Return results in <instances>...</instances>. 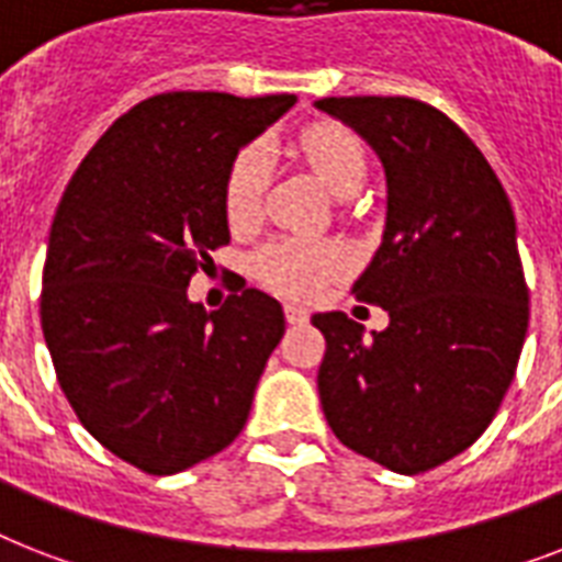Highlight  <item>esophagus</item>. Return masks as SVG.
<instances>
[{"label":"esophagus","mask_w":562,"mask_h":562,"mask_svg":"<svg viewBox=\"0 0 562 562\" xmlns=\"http://www.w3.org/2000/svg\"><path fill=\"white\" fill-rule=\"evenodd\" d=\"M285 321L289 324H306L308 312L300 303H285Z\"/></svg>","instance_id":"obj_1"}]
</instances>
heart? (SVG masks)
I'll return each instance as SVG.
<instances>
[{
  "label": "heart",
  "instance_id": "b5f03b06",
  "mask_svg": "<svg viewBox=\"0 0 562 562\" xmlns=\"http://www.w3.org/2000/svg\"><path fill=\"white\" fill-rule=\"evenodd\" d=\"M297 148L303 160L315 169V175L338 198H350L359 192L364 180V148L350 127L335 122L308 125L297 136ZM265 151L259 145H247L233 157L224 178V212L233 224H247L256 218L262 203ZM347 268V254L333 241H297L282 238L271 241L254 256V273L268 289L291 294V297H312L326 280H333Z\"/></svg>",
  "mask_w": 562,
  "mask_h": 562
}]
</instances>
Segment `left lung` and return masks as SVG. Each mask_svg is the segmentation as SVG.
Returning <instances> with one entry per match:
<instances>
[{
	"label": "left lung",
	"mask_w": 562,
	"mask_h": 562,
	"mask_svg": "<svg viewBox=\"0 0 562 562\" xmlns=\"http://www.w3.org/2000/svg\"><path fill=\"white\" fill-rule=\"evenodd\" d=\"M370 143L387 178V221L352 294L391 324L364 341L344 312L315 315L317 391L347 449L419 475L470 449L514 382L528 285L507 192L470 136L426 101H315Z\"/></svg>",
	"instance_id": "1"
}]
</instances>
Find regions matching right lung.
Here are the masks:
<instances>
[{
	"mask_svg": "<svg viewBox=\"0 0 562 562\" xmlns=\"http://www.w3.org/2000/svg\"><path fill=\"white\" fill-rule=\"evenodd\" d=\"M294 95L162 92L92 145L48 233L40 324L57 382L104 449L175 475L245 428L285 315L256 289L187 297L229 241L224 178Z\"/></svg>",
	"mask_w": 562,
	"mask_h": 562,
	"instance_id": "add662e5",
	"label": "right lung"
}]
</instances>
